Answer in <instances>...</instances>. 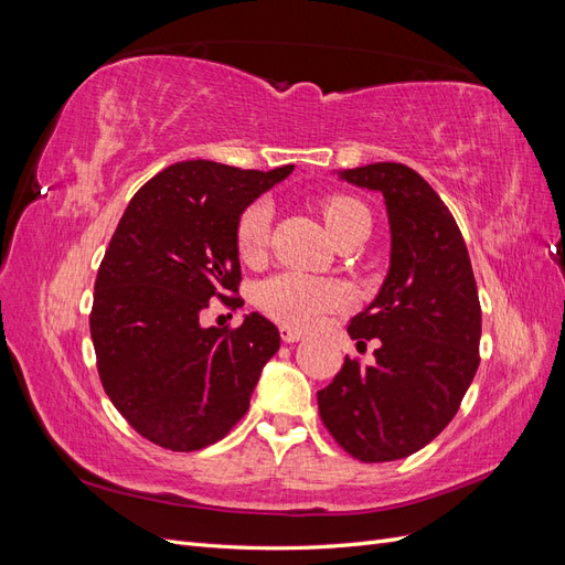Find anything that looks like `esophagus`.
Here are the masks:
<instances>
[{"label": "esophagus", "mask_w": 565, "mask_h": 565, "mask_svg": "<svg viewBox=\"0 0 565 565\" xmlns=\"http://www.w3.org/2000/svg\"><path fill=\"white\" fill-rule=\"evenodd\" d=\"M280 337L285 344H295V341H301L303 339V332L297 330V328H289V324H282L280 328Z\"/></svg>", "instance_id": "obj_1"}]
</instances>
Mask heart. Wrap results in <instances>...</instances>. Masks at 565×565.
<instances>
[{"label":"heart","mask_w":565,"mask_h":565,"mask_svg":"<svg viewBox=\"0 0 565 565\" xmlns=\"http://www.w3.org/2000/svg\"><path fill=\"white\" fill-rule=\"evenodd\" d=\"M270 204L268 202H254L237 218L235 228V243L237 252L245 262L254 264L259 262L268 247V233H270ZM322 218L328 226L334 243L339 237L355 231L358 226L370 224L367 210L361 202L349 195H330L322 200ZM344 289L328 280H318L311 276H301V273H280L273 276L256 289V303L264 313L273 320L297 330H309L337 309L344 306Z\"/></svg>","instance_id":"obj_1"}]
</instances>
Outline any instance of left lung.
Instances as JSON below:
<instances>
[{
  "instance_id": "1",
  "label": "left lung",
  "mask_w": 565,
  "mask_h": 565,
  "mask_svg": "<svg viewBox=\"0 0 565 565\" xmlns=\"http://www.w3.org/2000/svg\"><path fill=\"white\" fill-rule=\"evenodd\" d=\"M337 177L384 195L391 259L349 324L358 344L380 339L374 365L347 358L318 409L349 455L393 461L429 446L459 409L481 361V303L457 221L415 169L374 162Z\"/></svg>"
}]
</instances>
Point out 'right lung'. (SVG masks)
<instances>
[{"label": "right lung", "instance_id": "1", "mask_svg": "<svg viewBox=\"0 0 565 565\" xmlns=\"http://www.w3.org/2000/svg\"><path fill=\"white\" fill-rule=\"evenodd\" d=\"M292 169L177 162L119 218L94 285L92 341L108 398L160 448L191 452L224 438L280 349L262 313L235 330L204 328L200 313L237 292V218Z\"/></svg>", "mask_w": 565, "mask_h": 565}]
</instances>
